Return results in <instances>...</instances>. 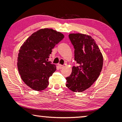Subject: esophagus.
Instances as JSON below:
<instances>
[{
  "label": "esophagus",
  "mask_w": 122,
  "mask_h": 122,
  "mask_svg": "<svg viewBox=\"0 0 122 122\" xmlns=\"http://www.w3.org/2000/svg\"><path fill=\"white\" fill-rule=\"evenodd\" d=\"M58 66H59V68L60 69H62L63 68V66H62V65H61V64H58Z\"/></svg>",
  "instance_id": "34e87169"
}]
</instances>
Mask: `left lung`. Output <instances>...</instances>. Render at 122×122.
Returning <instances> with one entry per match:
<instances>
[{
	"mask_svg": "<svg viewBox=\"0 0 122 122\" xmlns=\"http://www.w3.org/2000/svg\"><path fill=\"white\" fill-rule=\"evenodd\" d=\"M69 38L74 48V60L77 66L72 67L71 75L66 77V86L73 92H81L89 88L99 76L103 56L91 36L71 33Z\"/></svg>",
	"mask_w": 122,
	"mask_h": 122,
	"instance_id": "left-lung-1",
	"label": "left lung"
}]
</instances>
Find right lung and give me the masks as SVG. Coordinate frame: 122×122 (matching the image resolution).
Segmentation results:
<instances>
[{"mask_svg":"<svg viewBox=\"0 0 122 122\" xmlns=\"http://www.w3.org/2000/svg\"><path fill=\"white\" fill-rule=\"evenodd\" d=\"M64 35L52 29L45 28L34 32L25 40L18 53L17 66L21 78L27 86L40 91L49 85V78L56 66L48 61L55 46Z\"/></svg>","mask_w":122,"mask_h":122,"instance_id":"right-lung-1","label":"right lung"}]
</instances>
